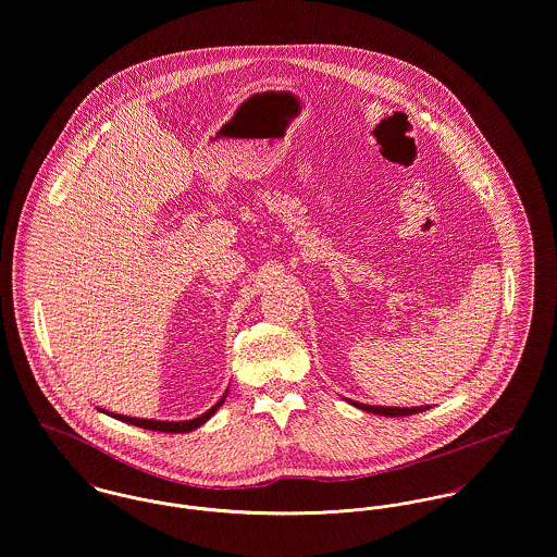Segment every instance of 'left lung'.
<instances>
[{
	"label": "left lung",
	"mask_w": 557,
	"mask_h": 557,
	"mask_svg": "<svg viewBox=\"0 0 557 557\" xmlns=\"http://www.w3.org/2000/svg\"><path fill=\"white\" fill-rule=\"evenodd\" d=\"M352 406L371 412V414H384V417H410V414H419V412H425L430 406H414V408H386V406H368V404H359V401H350Z\"/></svg>",
	"instance_id": "left-lung-1"
}]
</instances>
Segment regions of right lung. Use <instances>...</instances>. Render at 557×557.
<instances>
[{
	"label": "right lung",
	"instance_id": "right-lung-1",
	"mask_svg": "<svg viewBox=\"0 0 557 557\" xmlns=\"http://www.w3.org/2000/svg\"><path fill=\"white\" fill-rule=\"evenodd\" d=\"M224 399H226V393L222 395V399H220L211 410H207L205 414H200V417H196V419H191V421H151V419H136V417L113 414V412H104V410H102V412H104V414H111V417L117 419V421H124V423L143 428V430H151V432L186 433L196 430V428H200L202 423H207V421L218 412V408L224 404Z\"/></svg>",
	"mask_w": 557,
	"mask_h": 557
}]
</instances>
